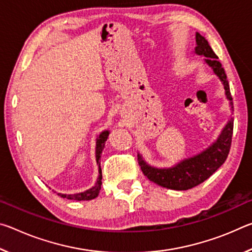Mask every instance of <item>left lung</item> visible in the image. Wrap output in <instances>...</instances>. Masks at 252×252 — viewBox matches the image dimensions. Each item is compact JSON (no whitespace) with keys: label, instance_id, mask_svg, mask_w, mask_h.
<instances>
[{"label":"left lung","instance_id":"8db88e82","mask_svg":"<svg viewBox=\"0 0 252 252\" xmlns=\"http://www.w3.org/2000/svg\"><path fill=\"white\" fill-rule=\"evenodd\" d=\"M194 53L204 57V63L212 70L213 74L220 80L224 89V94L229 101V106L231 112L233 111L232 96L230 93L229 82L227 75L221 63L218 61V57L213 52L209 45L206 37L200 33H195ZM233 131V118L230 117L227 125L221 131L215 142H212L207 149H204L198 155L178 162L170 168H157L150 165L138 153V161L144 176L149 180L157 183L167 189L171 190H188L202 183L204 180L212 176L218 170L229 155L231 147Z\"/></svg>","mask_w":252,"mask_h":252}]
</instances>
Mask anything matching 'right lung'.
<instances>
[{
  "mask_svg": "<svg viewBox=\"0 0 252 252\" xmlns=\"http://www.w3.org/2000/svg\"><path fill=\"white\" fill-rule=\"evenodd\" d=\"M110 131L109 130H104L102 131L99 134V136L96 138V144H95V160H96V164L97 168H99V176H97L95 185L93 186L90 189L83 191V192H79V193H73V194H66V193H58L61 198H66L70 200H76V201H85V200H92L96 198L99 195V192L101 190V185H102V170H101V164H100V159H101V155L102 151L104 149V144L106 139H108Z\"/></svg>",
  "mask_w": 252,
  "mask_h": 252,
  "instance_id": "obj_1",
  "label": "right lung"
}]
</instances>
